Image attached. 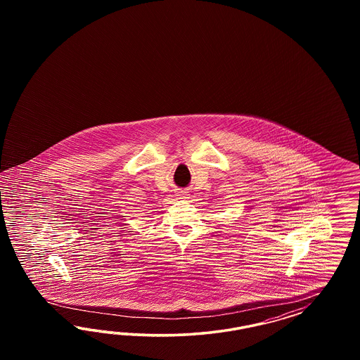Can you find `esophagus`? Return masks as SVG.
Segmentation results:
<instances>
[{
	"label": "esophagus",
	"instance_id": "34e87169",
	"mask_svg": "<svg viewBox=\"0 0 360 360\" xmlns=\"http://www.w3.org/2000/svg\"><path fill=\"white\" fill-rule=\"evenodd\" d=\"M175 195L178 199H188L190 196H188V193L186 191V190H178L176 193H175Z\"/></svg>",
	"mask_w": 360,
	"mask_h": 360
}]
</instances>
